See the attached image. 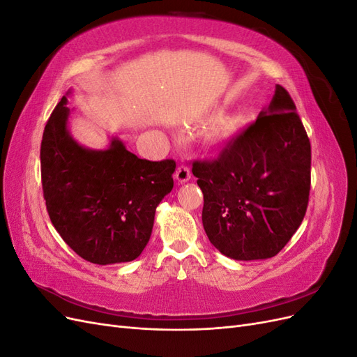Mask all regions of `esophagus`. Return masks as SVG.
Segmentation results:
<instances>
[{"label":"esophagus","mask_w":357,"mask_h":357,"mask_svg":"<svg viewBox=\"0 0 357 357\" xmlns=\"http://www.w3.org/2000/svg\"><path fill=\"white\" fill-rule=\"evenodd\" d=\"M190 176H192V172H190V168H189L188 165H185V164L178 165V168H177V171H176V180H177L178 183H186V181H189V180H190Z\"/></svg>","instance_id":"obj_1"}]
</instances>
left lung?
Returning a JSON list of instances; mask_svg holds the SVG:
<instances>
[{
    "mask_svg": "<svg viewBox=\"0 0 357 357\" xmlns=\"http://www.w3.org/2000/svg\"><path fill=\"white\" fill-rule=\"evenodd\" d=\"M283 86L268 110L229 138L218 158L197 159L204 193L202 225L210 243L236 261L275 256L308 207L311 146Z\"/></svg>",
    "mask_w": 357,
    "mask_h": 357,
    "instance_id": "left-lung-1",
    "label": "left lung"
}]
</instances>
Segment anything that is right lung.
<instances>
[{
	"instance_id": "obj_1",
	"label": "right lung",
	"mask_w": 357,
	"mask_h": 357,
	"mask_svg": "<svg viewBox=\"0 0 357 357\" xmlns=\"http://www.w3.org/2000/svg\"><path fill=\"white\" fill-rule=\"evenodd\" d=\"M62 96L43 132V197L52 225L84 261L110 265L134 261L150 240L159 202L174 186V159L147 160L113 139L88 150L67 129Z\"/></svg>"
}]
</instances>
